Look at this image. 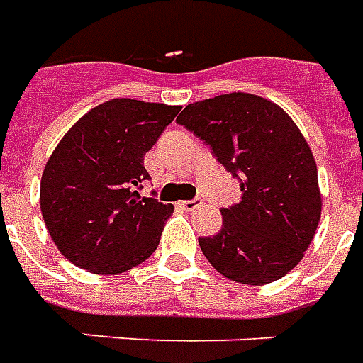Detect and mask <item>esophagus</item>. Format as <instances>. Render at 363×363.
<instances>
[{"label":"esophagus","instance_id":"obj_1","mask_svg":"<svg viewBox=\"0 0 363 363\" xmlns=\"http://www.w3.org/2000/svg\"><path fill=\"white\" fill-rule=\"evenodd\" d=\"M201 197H194V199H187V201H182L179 203V205H182V207H184V209L186 211H194L195 207H199V205H201Z\"/></svg>","mask_w":363,"mask_h":363}]
</instances>
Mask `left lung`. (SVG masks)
<instances>
[{
  "label": "left lung",
  "mask_w": 363,
  "mask_h": 363,
  "mask_svg": "<svg viewBox=\"0 0 363 363\" xmlns=\"http://www.w3.org/2000/svg\"><path fill=\"white\" fill-rule=\"evenodd\" d=\"M240 182V201L220 209L223 227L201 236L211 266L236 284H272L291 272L320 220L317 164L291 117L264 97L217 95L177 117Z\"/></svg>",
  "instance_id": "8db88e82"
}]
</instances>
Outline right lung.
<instances>
[{"label":"right lung","instance_id":"obj_1","mask_svg":"<svg viewBox=\"0 0 363 363\" xmlns=\"http://www.w3.org/2000/svg\"><path fill=\"white\" fill-rule=\"evenodd\" d=\"M179 111L176 105L113 99L84 115L54 148L40 179V211L62 256L115 276L158 248L174 207L140 197L145 154Z\"/></svg>","mask_w":363,"mask_h":363}]
</instances>
